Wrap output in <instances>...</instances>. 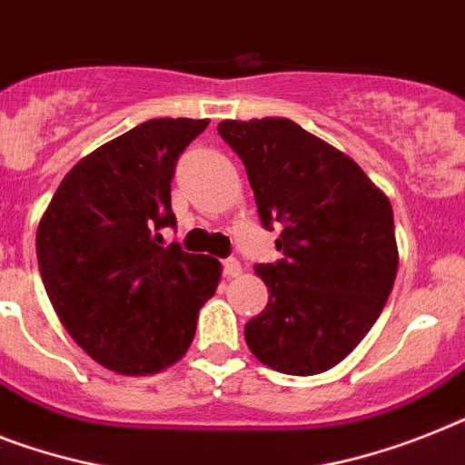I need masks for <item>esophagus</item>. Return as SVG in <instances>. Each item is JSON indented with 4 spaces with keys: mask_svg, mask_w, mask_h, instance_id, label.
I'll use <instances>...</instances> for the list:
<instances>
[{
    "mask_svg": "<svg viewBox=\"0 0 465 465\" xmlns=\"http://www.w3.org/2000/svg\"><path fill=\"white\" fill-rule=\"evenodd\" d=\"M223 273L228 275V278H237V275L242 273L240 261H237V259H225L223 261Z\"/></svg>",
    "mask_w": 465,
    "mask_h": 465,
    "instance_id": "1",
    "label": "esophagus"
}]
</instances>
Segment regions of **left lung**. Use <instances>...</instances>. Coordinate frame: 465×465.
Listing matches in <instances>:
<instances>
[{
  "label": "left lung",
  "mask_w": 465,
  "mask_h": 465,
  "mask_svg": "<svg viewBox=\"0 0 465 465\" xmlns=\"http://www.w3.org/2000/svg\"><path fill=\"white\" fill-rule=\"evenodd\" d=\"M282 259L259 263L268 304L244 325L252 354L287 375L337 366L368 335L397 278L392 204L354 159L290 118L221 121Z\"/></svg>",
  "instance_id": "1"
}]
</instances>
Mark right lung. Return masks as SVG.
Listing matches in <instances>:
<instances>
[{
  "instance_id": "obj_1",
  "label": "right lung",
  "mask_w": 465,
  "mask_h": 465,
  "mask_svg": "<svg viewBox=\"0 0 465 465\" xmlns=\"http://www.w3.org/2000/svg\"><path fill=\"white\" fill-rule=\"evenodd\" d=\"M206 118H154L80 159L37 225V266L56 316L85 354L121 375L180 361L221 263L163 247L171 180Z\"/></svg>"
}]
</instances>
